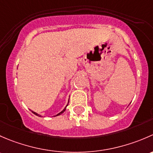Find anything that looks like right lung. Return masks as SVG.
<instances>
[{"label":"right lung","instance_id":"1","mask_svg":"<svg viewBox=\"0 0 153 153\" xmlns=\"http://www.w3.org/2000/svg\"><path fill=\"white\" fill-rule=\"evenodd\" d=\"M65 109H66V108H64V110H63V111H61V112H60V113H58V114H57V115H56V116H59V115L62 114V113H63V112L65 111ZM31 112H32V113H34V114H35V115H36V116H39V115H38V114H37V113H35V112H34V111H31Z\"/></svg>","mask_w":153,"mask_h":153}]
</instances>
